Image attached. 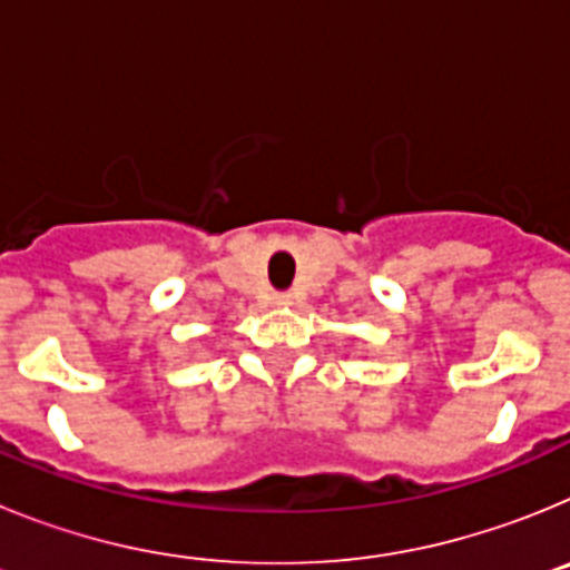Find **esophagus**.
<instances>
[{"mask_svg":"<svg viewBox=\"0 0 570 570\" xmlns=\"http://www.w3.org/2000/svg\"><path fill=\"white\" fill-rule=\"evenodd\" d=\"M294 302V296L291 294H274V305H279V308H285V305H291Z\"/></svg>","mask_w":570,"mask_h":570,"instance_id":"esophagus-1","label":"esophagus"}]
</instances>
